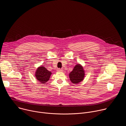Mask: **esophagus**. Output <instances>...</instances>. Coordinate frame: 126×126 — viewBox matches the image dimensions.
Instances as JSON below:
<instances>
[{
  "label": "esophagus",
  "mask_w": 126,
  "mask_h": 126,
  "mask_svg": "<svg viewBox=\"0 0 126 126\" xmlns=\"http://www.w3.org/2000/svg\"><path fill=\"white\" fill-rule=\"evenodd\" d=\"M57 71H58V72H62L63 71V69H60V68H59V69L57 70Z\"/></svg>",
  "instance_id": "esophagus-1"
}]
</instances>
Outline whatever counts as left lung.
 Listing matches in <instances>:
<instances>
[{"label":"left lung","instance_id":"left-lung-1","mask_svg":"<svg viewBox=\"0 0 126 126\" xmlns=\"http://www.w3.org/2000/svg\"><path fill=\"white\" fill-rule=\"evenodd\" d=\"M69 78L72 83L78 84L84 79L85 73L83 67L80 64H77L73 70L69 73Z\"/></svg>","mask_w":126,"mask_h":126}]
</instances>
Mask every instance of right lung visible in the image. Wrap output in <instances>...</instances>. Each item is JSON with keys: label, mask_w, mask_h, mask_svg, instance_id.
<instances>
[{"label": "right lung", "mask_w": 126, "mask_h": 126, "mask_svg": "<svg viewBox=\"0 0 126 126\" xmlns=\"http://www.w3.org/2000/svg\"><path fill=\"white\" fill-rule=\"evenodd\" d=\"M52 73L48 71L44 66H40L36 71L35 76L36 79L41 82V83L45 84L50 79Z\"/></svg>", "instance_id": "1"}]
</instances>
